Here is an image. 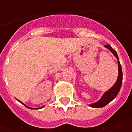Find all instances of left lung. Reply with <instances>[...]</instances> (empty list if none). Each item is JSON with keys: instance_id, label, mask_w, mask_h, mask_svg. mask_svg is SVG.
Segmentation results:
<instances>
[{"instance_id": "left-lung-1", "label": "left lung", "mask_w": 132, "mask_h": 132, "mask_svg": "<svg viewBox=\"0 0 132 132\" xmlns=\"http://www.w3.org/2000/svg\"><path fill=\"white\" fill-rule=\"evenodd\" d=\"M105 47L106 48H108L109 50H110L112 51V53L114 54V56H115V57L118 59V77L117 81L114 84V86L110 89H109L107 92H106L104 94V95L102 96V98L100 99L98 102L90 105V106L95 107V108L104 107L106 105H107V104H109V102H111L118 95L120 89V87H121L122 81H123V72H122V68H121V65H120V63L119 58H118V54L116 53V51H114V49H113L111 47V45H106Z\"/></svg>"}]
</instances>
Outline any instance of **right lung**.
I'll use <instances>...</instances> for the list:
<instances>
[{
	"instance_id": "add662e5",
	"label": "right lung",
	"mask_w": 132,
	"mask_h": 132,
	"mask_svg": "<svg viewBox=\"0 0 132 132\" xmlns=\"http://www.w3.org/2000/svg\"><path fill=\"white\" fill-rule=\"evenodd\" d=\"M20 103H21V101H20ZM22 104H23V103H22ZM24 105H25V104H24ZM25 106H26V107H27V108H28V109H33V108H30V107H28V106H26V105H25Z\"/></svg>"
}]
</instances>
